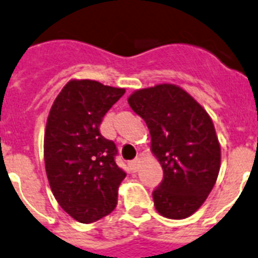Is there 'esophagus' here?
<instances>
[{
    "label": "esophagus",
    "mask_w": 258,
    "mask_h": 258,
    "mask_svg": "<svg viewBox=\"0 0 258 258\" xmlns=\"http://www.w3.org/2000/svg\"><path fill=\"white\" fill-rule=\"evenodd\" d=\"M128 167H130V169L133 171V172H136V171H139V168H140V160H139V159L131 160V162L128 163Z\"/></svg>",
    "instance_id": "34e87169"
}]
</instances>
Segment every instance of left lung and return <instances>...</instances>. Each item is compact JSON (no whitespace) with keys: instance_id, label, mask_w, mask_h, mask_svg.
Masks as SVG:
<instances>
[{"instance_id":"1","label":"left lung","mask_w":258,"mask_h":258,"mask_svg":"<svg viewBox=\"0 0 258 258\" xmlns=\"http://www.w3.org/2000/svg\"><path fill=\"white\" fill-rule=\"evenodd\" d=\"M128 104L147 124L151 151L164 173L152 192L155 208L167 219H187L219 176L221 148L212 119L185 90L169 83L136 90Z\"/></svg>"}]
</instances>
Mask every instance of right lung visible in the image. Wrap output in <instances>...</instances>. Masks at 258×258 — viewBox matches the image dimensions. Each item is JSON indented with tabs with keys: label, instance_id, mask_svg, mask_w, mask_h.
Returning a JSON list of instances; mask_svg holds the SVG:
<instances>
[{
	"label": "right lung",
	"instance_id": "add662e5",
	"mask_svg": "<svg viewBox=\"0 0 258 258\" xmlns=\"http://www.w3.org/2000/svg\"><path fill=\"white\" fill-rule=\"evenodd\" d=\"M124 89L71 79L54 100L46 122L43 156L50 188L60 208L79 223L107 216L118 203L125 172L115 163L116 146L99 125Z\"/></svg>",
	"mask_w": 258,
	"mask_h": 258
}]
</instances>
